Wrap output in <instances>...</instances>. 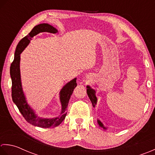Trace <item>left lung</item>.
Masks as SVG:
<instances>
[{
    "label": "left lung",
    "mask_w": 155,
    "mask_h": 155,
    "mask_svg": "<svg viewBox=\"0 0 155 155\" xmlns=\"http://www.w3.org/2000/svg\"><path fill=\"white\" fill-rule=\"evenodd\" d=\"M87 94L90 97L91 103L93 104V106L94 107L97 102V98L95 96V91L91 89L90 86H87ZM97 122H98V124L101 127H103L104 128H105V127L103 126V124L102 122H101L100 120H97Z\"/></svg>",
    "instance_id": "obj_1"
}]
</instances>
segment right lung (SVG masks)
I'll use <instances>...</instances> for the list:
<instances>
[{"label": "right lung", "mask_w": 155, "mask_h": 155, "mask_svg": "<svg viewBox=\"0 0 155 155\" xmlns=\"http://www.w3.org/2000/svg\"><path fill=\"white\" fill-rule=\"evenodd\" d=\"M41 32L56 33L58 31L49 24H39L35 27L31 32L22 39L18 43L15 53V58L10 68V74L12 80V98L14 103L26 120L34 126L41 128H49L59 126L65 118L67 108L74 88L77 86L76 78L68 83L60 91V101L62 105L61 116L51 119H43L36 116L33 110L28 105L22 90L20 75V54L29 43L32 37Z\"/></svg>", "instance_id": "add662e5"}]
</instances>
